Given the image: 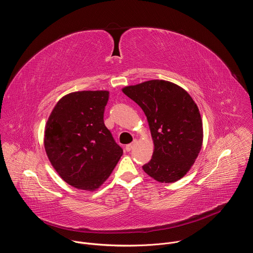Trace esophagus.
Wrapping results in <instances>:
<instances>
[{
  "instance_id": "34e87169",
  "label": "esophagus",
  "mask_w": 253,
  "mask_h": 253,
  "mask_svg": "<svg viewBox=\"0 0 253 253\" xmlns=\"http://www.w3.org/2000/svg\"><path fill=\"white\" fill-rule=\"evenodd\" d=\"M136 143H137V139H134V141L132 142V143H130V144H128V145H126V147H125V150L126 151H131L133 148H134V146L136 145Z\"/></svg>"
}]
</instances>
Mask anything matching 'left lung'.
<instances>
[{
    "mask_svg": "<svg viewBox=\"0 0 253 253\" xmlns=\"http://www.w3.org/2000/svg\"><path fill=\"white\" fill-rule=\"evenodd\" d=\"M145 113L154 151L142 168L161 183L181 179L194 164L202 147L200 112L191 96L180 86L150 80L122 89Z\"/></svg>",
    "mask_w": 253,
    "mask_h": 253,
    "instance_id": "1",
    "label": "left lung"
}]
</instances>
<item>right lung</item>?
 Listing matches in <instances>:
<instances>
[{
    "mask_svg": "<svg viewBox=\"0 0 253 253\" xmlns=\"http://www.w3.org/2000/svg\"><path fill=\"white\" fill-rule=\"evenodd\" d=\"M108 91H78L62 97L45 127L44 146L60 177L77 189L94 191L123 154L104 124Z\"/></svg>",
    "mask_w": 253,
    "mask_h": 253,
    "instance_id": "add662e5",
    "label": "right lung"
}]
</instances>
